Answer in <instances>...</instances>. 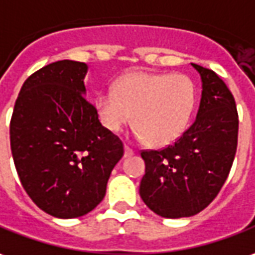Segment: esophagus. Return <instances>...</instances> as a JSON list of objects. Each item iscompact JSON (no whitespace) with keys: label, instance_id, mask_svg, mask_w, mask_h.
<instances>
[{"label":"esophagus","instance_id":"1","mask_svg":"<svg viewBox=\"0 0 255 255\" xmlns=\"http://www.w3.org/2000/svg\"><path fill=\"white\" fill-rule=\"evenodd\" d=\"M134 154V151L131 150V148H129L128 145H125V158H129L131 157Z\"/></svg>","mask_w":255,"mask_h":255}]
</instances>
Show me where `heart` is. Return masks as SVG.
<instances>
[{"label":"heart","instance_id":"b5f03b06","mask_svg":"<svg viewBox=\"0 0 255 255\" xmlns=\"http://www.w3.org/2000/svg\"><path fill=\"white\" fill-rule=\"evenodd\" d=\"M196 89L184 75L134 72L122 76L114 90L96 97V112L107 130L117 133L131 124L136 136L155 147L176 141L190 122Z\"/></svg>","mask_w":255,"mask_h":255}]
</instances>
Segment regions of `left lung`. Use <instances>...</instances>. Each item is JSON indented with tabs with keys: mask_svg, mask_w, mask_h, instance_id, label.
I'll return each mask as SVG.
<instances>
[{
	"mask_svg": "<svg viewBox=\"0 0 255 255\" xmlns=\"http://www.w3.org/2000/svg\"><path fill=\"white\" fill-rule=\"evenodd\" d=\"M191 66L201 79L196 119L166 148L143 151L145 175L140 197L164 218H184L203 211L224 186L238 147L239 119L235 98L211 69Z\"/></svg>",
	"mask_w": 255,
	"mask_h": 255,
	"instance_id": "8db88e82",
	"label": "left lung"
}]
</instances>
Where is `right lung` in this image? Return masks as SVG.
I'll return each mask as SVG.
<instances>
[{"label": "right lung", "mask_w": 255, "mask_h": 255, "mask_svg": "<svg viewBox=\"0 0 255 255\" xmlns=\"http://www.w3.org/2000/svg\"><path fill=\"white\" fill-rule=\"evenodd\" d=\"M89 66L58 61L22 86L10 119V151L33 203L55 218L83 217L105 196L124 144L86 98Z\"/></svg>", "instance_id": "right-lung-1"}]
</instances>
